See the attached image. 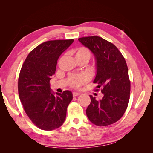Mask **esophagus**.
I'll return each mask as SVG.
<instances>
[{"mask_svg":"<svg viewBox=\"0 0 153 153\" xmlns=\"http://www.w3.org/2000/svg\"><path fill=\"white\" fill-rule=\"evenodd\" d=\"M80 94V93H79V92H73V97L79 96Z\"/></svg>","mask_w":153,"mask_h":153,"instance_id":"obj_1","label":"esophagus"}]
</instances>
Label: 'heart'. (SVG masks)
I'll use <instances>...</instances> for the list:
<instances>
[{
    "mask_svg": "<svg viewBox=\"0 0 153 153\" xmlns=\"http://www.w3.org/2000/svg\"><path fill=\"white\" fill-rule=\"evenodd\" d=\"M69 53L74 55L76 61H84L86 63L89 61L91 57L90 52L85 47H77L69 51ZM89 80V77L85 75H79L72 76L69 78L71 87L78 88L85 84Z\"/></svg>",
    "mask_w": 153,
    "mask_h": 153,
    "instance_id": "1",
    "label": "heart"
}]
</instances>
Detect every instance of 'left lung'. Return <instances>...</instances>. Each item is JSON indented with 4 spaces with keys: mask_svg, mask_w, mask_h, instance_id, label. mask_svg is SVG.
<instances>
[{
    "mask_svg": "<svg viewBox=\"0 0 153 153\" xmlns=\"http://www.w3.org/2000/svg\"><path fill=\"white\" fill-rule=\"evenodd\" d=\"M78 41L93 54L96 74L93 82L102 87V99L90 95L86 110L89 121L97 126L112 124L122 117L128 105L130 82L126 61L114 45L98 36L81 38Z\"/></svg>",
    "mask_w": 153,
    "mask_h": 153,
    "instance_id": "obj_1",
    "label": "left lung"
}]
</instances>
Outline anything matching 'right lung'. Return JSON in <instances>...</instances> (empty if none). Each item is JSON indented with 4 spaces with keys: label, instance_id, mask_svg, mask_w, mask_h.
<instances>
[{
    "label": "right lung",
    "instance_id": "obj_1",
    "mask_svg": "<svg viewBox=\"0 0 153 153\" xmlns=\"http://www.w3.org/2000/svg\"><path fill=\"white\" fill-rule=\"evenodd\" d=\"M73 41L53 40L40 44L29 53L20 70L18 94L21 103L32 122L43 130H53L61 126L73 99L70 91L54 92L50 80L59 57Z\"/></svg>",
    "mask_w": 153,
    "mask_h": 153
}]
</instances>
